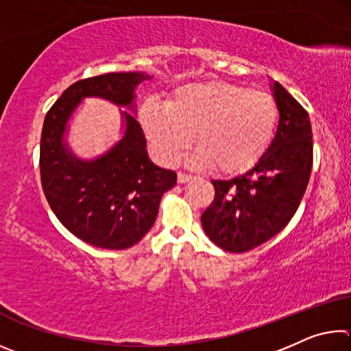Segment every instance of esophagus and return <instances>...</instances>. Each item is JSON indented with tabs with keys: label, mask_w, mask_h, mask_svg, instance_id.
<instances>
[{
	"label": "esophagus",
	"mask_w": 351,
	"mask_h": 351,
	"mask_svg": "<svg viewBox=\"0 0 351 351\" xmlns=\"http://www.w3.org/2000/svg\"><path fill=\"white\" fill-rule=\"evenodd\" d=\"M190 180H192V175L182 173V171H180V173H178V182H180V184H184V182H189Z\"/></svg>",
	"instance_id": "34e87169"
}]
</instances>
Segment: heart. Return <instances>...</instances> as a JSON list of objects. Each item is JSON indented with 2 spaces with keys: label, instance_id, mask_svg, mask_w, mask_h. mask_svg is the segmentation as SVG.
Segmentation results:
<instances>
[{
  "label": "heart",
  "instance_id": "1",
  "mask_svg": "<svg viewBox=\"0 0 351 351\" xmlns=\"http://www.w3.org/2000/svg\"><path fill=\"white\" fill-rule=\"evenodd\" d=\"M277 122L271 96L223 80L189 83L165 108L147 105L141 112L142 128L162 161H180L195 136L198 152L190 162L212 164L223 173L252 167L271 144Z\"/></svg>",
  "mask_w": 351,
  "mask_h": 351
}]
</instances>
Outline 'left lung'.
Here are the masks:
<instances>
[{
	"instance_id": "left-lung-1",
	"label": "left lung",
	"mask_w": 351,
	"mask_h": 351,
	"mask_svg": "<svg viewBox=\"0 0 351 351\" xmlns=\"http://www.w3.org/2000/svg\"><path fill=\"white\" fill-rule=\"evenodd\" d=\"M277 133L255 167L230 180H212L215 198L201 215L212 243L228 252L263 245L287 226L299 207L313 167V132L308 112L278 82Z\"/></svg>"
}]
</instances>
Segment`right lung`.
Instances as JSON below:
<instances>
[{
  "label": "right lung",
  "mask_w": 351,
  "mask_h": 351,
  "mask_svg": "<svg viewBox=\"0 0 351 351\" xmlns=\"http://www.w3.org/2000/svg\"><path fill=\"white\" fill-rule=\"evenodd\" d=\"M145 73H108L71 85L47 111L40 142L41 187L52 212L77 239L104 249H128L144 239L176 173L154 165L144 132L121 111L123 136L94 159L75 156L64 141L68 122L85 97L136 111V88Z\"/></svg>",
  "instance_id": "obj_1"
}]
</instances>
